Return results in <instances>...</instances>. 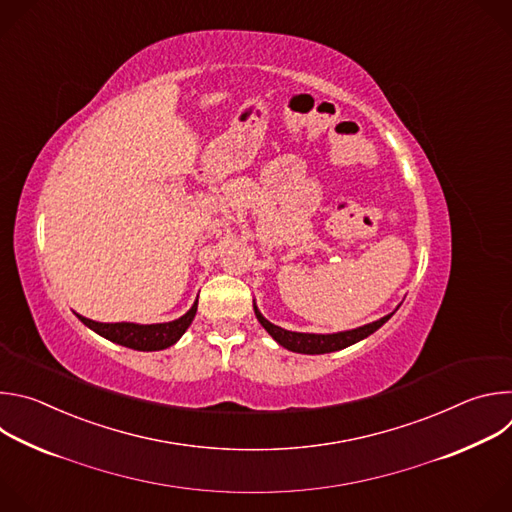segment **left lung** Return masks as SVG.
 I'll return each mask as SVG.
<instances>
[{"label":"left lung","instance_id":"8db88e82","mask_svg":"<svg viewBox=\"0 0 512 512\" xmlns=\"http://www.w3.org/2000/svg\"><path fill=\"white\" fill-rule=\"evenodd\" d=\"M253 310H255V316L257 320L261 322V326L269 332V336L283 348L291 350V352H300V354H326V352H336V350H342L350 344H356L360 340H364L367 336H371L373 332H377L395 312L371 322V324H364V326H358V328H352V330H342V332H332V334H314V332H291V330H285L281 326H275L271 324L257 308L255 300H253Z\"/></svg>","mask_w":512,"mask_h":512}]
</instances>
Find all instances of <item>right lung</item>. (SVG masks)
Returning <instances> with one entry per match:
<instances>
[{
  "label": "right lung",
  "instance_id": "right-lung-1",
  "mask_svg": "<svg viewBox=\"0 0 512 512\" xmlns=\"http://www.w3.org/2000/svg\"><path fill=\"white\" fill-rule=\"evenodd\" d=\"M196 310H198V300L192 304V308L184 316H180L172 322H160V324L95 322L81 314H77V318L87 328H91L93 332H97L99 336H103L115 344H121V346L133 348V350L152 352V350H164V348L176 344L182 338V334L188 330V326L192 324Z\"/></svg>",
  "mask_w": 512,
  "mask_h": 512
}]
</instances>
